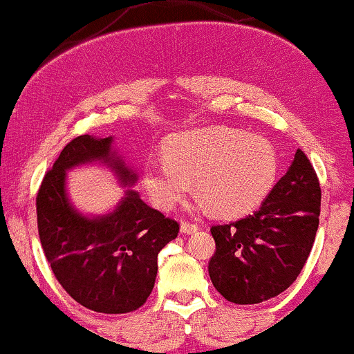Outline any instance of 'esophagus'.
I'll return each mask as SVG.
<instances>
[{"label":"esophagus","instance_id":"esophagus-1","mask_svg":"<svg viewBox=\"0 0 354 354\" xmlns=\"http://www.w3.org/2000/svg\"><path fill=\"white\" fill-rule=\"evenodd\" d=\"M196 230H198V225H194V223H189V221L181 223V233L191 234V233H194Z\"/></svg>","mask_w":354,"mask_h":354}]
</instances>
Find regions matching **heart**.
Returning a JSON list of instances; mask_svg holds the SVG:
<instances>
[{
  "mask_svg": "<svg viewBox=\"0 0 354 354\" xmlns=\"http://www.w3.org/2000/svg\"><path fill=\"white\" fill-rule=\"evenodd\" d=\"M165 163L145 166V185L160 208L173 209L194 180L198 193L219 216L250 213L268 196L278 174V156L263 136L228 126L169 136Z\"/></svg>",
  "mask_w": 354,
  "mask_h": 354,
  "instance_id": "1",
  "label": "heart"
}]
</instances>
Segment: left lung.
I'll return each mask as SVG.
<instances>
[{"label":"left lung","mask_w":354,"mask_h":354,"mask_svg":"<svg viewBox=\"0 0 354 354\" xmlns=\"http://www.w3.org/2000/svg\"><path fill=\"white\" fill-rule=\"evenodd\" d=\"M321 188L301 149L253 214L211 226L214 288L236 304L266 301L290 288L311 253L319 225Z\"/></svg>","instance_id":"obj_1"}]
</instances>
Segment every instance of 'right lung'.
Here are the masks:
<instances>
[{
  "instance_id": "obj_1",
  "label": "right lung",
  "mask_w": 354,
  "mask_h": 354,
  "mask_svg": "<svg viewBox=\"0 0 354 354\" xmlns=\"http://www.w3.org/2000/svg\"><path fill=\"white\" fill-rule=\"evenodd\" d=\"M111 140L81 135L64 146L36 194V219L43 253L63 290L88 310L121 315L151 295L158 253L178 236L180 223L149 208L133 189L106 216L89 219L71 208L64 178L73 166L104 161L124 185L136 181L111 153Z\"/></svg>"
}]
</instances>
